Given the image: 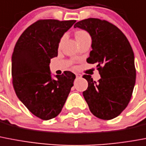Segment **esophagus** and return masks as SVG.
Wrapping results in <instances>:
<instances>
[{
    "instance_id": "esophagus-1",
    "label": "esophagus",
    "mask_w": 146,
    "mask_h": 146,
    "mask_svg": "<svg viewBox=\"0 0 146 146\" xmlns=\"http://www.w3.org/2000/svg\"><path fill=\"white\" fill-rule=\"evenodd\" d=\"M75 75H76L77 78H80V74H75Z\"/></svg>"
}]
</instances>
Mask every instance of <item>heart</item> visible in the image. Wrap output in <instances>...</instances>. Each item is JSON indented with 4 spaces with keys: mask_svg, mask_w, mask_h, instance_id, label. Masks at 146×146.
Listing matches in <instances>:
<instances>
[{
    "mask_svg": "<svg viewBox=\"0 0 146 146\" xmlns=\"http://www.w3.org/2000/svg\"><path fill=\"white\" fill-rule=\"evenodd\" d=\"M89 37L90 36L88 33L85 31H78L75 33V38H76L77 40H82L84 38H89Z\"/></svg>",
    "mask_w": 146,
    "mask_h": 146,
    "instance_id": "b5f03b06",
    "label": "heart"
}]
</instances>
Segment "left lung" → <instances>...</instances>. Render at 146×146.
<instances>
[{
	"label": "left lung",
	"instance_id": "8db88e82",
	"mask_svg": "<svg viewBox=\"0 0 146 146\" xmlns=\"http://www.w3.org/2000/svg\"><path fill=\"white\" fill-rule=\"evenodd\" d=\"M90 34L92 50L87 62L96 64L101 78H83L88 87L83 92L90 111L102 120L117 117L127 106L136 83L134 53L127 38L118 28L106 20L89 18L74 25Z\"/></svg>",
	"mask_w": 146,
	"mask_h": 146
}]
</instances>
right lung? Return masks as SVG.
Returning a JSON list of instances; mask_svg holds the SVG:
<instances>
[{"mask_svg":"<svg viewBox=\"0 0 146 146\" xmlns=\"http://www.w3.org/2000/svg\"><path fill=\"white\" fill-rule=\"evenodd\" d=\"M75 22L37 21L25 29L14 47V90L19 100L40 119H52L61 112L74 85L75 75L68 71L53 78L50 63L58 55L61 38Z\"/></svg>","mask_w":146,"mask_h":146,"instance_id":"1","label":"right lung"}]
</instances>
